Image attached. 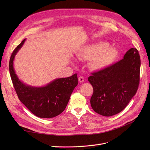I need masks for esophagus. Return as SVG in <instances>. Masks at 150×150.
I'll return each instance as SVG.
<instances>
[{"instance_id": "esophagus-1", "label": "esophagus", "mask_w": 150, "mask_h": 150, "mask_svg": "<svg viewBox=\"0 0 150 150\" xmlns=\"http://www.w3.org/2000/svg\"><path fill=\"white\" fill-rule=\"evenodd\" d=\"M84 81V78L83 77L81 76V77H79V82H80V83H82Z\"/></svg>"}]
</instances>
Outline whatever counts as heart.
I'll list each match as a JSON object with an SVG mask.
<instances>
[{"label":"heart","instance_id":"heart-1","mask_svg":"<svg viewBox=\"0 0 150 150\" xmlns=\"http://www.w3.org/2000/svg\"><path fill=\"white\" fill-rule=\"evenodd\" d=\"M77 57L82 61H91V68L98 71L106 68L113 63L117 57V51L109 46L108 42H99L81 47Z\"/></svg>","mask_w":150,"mask_h":150}]
</instances>
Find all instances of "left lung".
Listing matches in <instances>:
<instances>
[{
  "mask_svg": "<svg viewBox=\"0 0 150 150\" xmlns=\"http://www.w3.org/2000/svg\"><path fill=\"white\" fill-rule=\"evenodd\" d=\"M140 68L139 52L133 47L120 61L91 73L88 80L93 88L90 104L95 112L110 117L122 111L138 90Z\"/></svg>",
  "mask_w": 150,
  "mask_h": 150,
  "instance_id": "8db88e82",
  "label": "left lung"
}]
</instances>
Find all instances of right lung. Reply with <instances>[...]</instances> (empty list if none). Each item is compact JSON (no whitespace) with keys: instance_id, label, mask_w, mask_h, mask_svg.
Listing matches in <instances>:
<instances>
[{"instance_id":"add662e5","label":"right lung","mask_w":150,"mask_h":150,"mask_svg":"<svg viewBox=\"0 0 150 150\" xmlns=\"http://www.w3.org/2000/svg\"><path fill=\"white\" fill-rule=\"evenodd\" d=\"M26 39L13 52L9 64L11 79L19 100L35 115L53 118L65 110L70 96L78 84L77 74L66 78L56 79L42 87H34L22 82L15 73L13 60Z\"/></svg>"}]
</instances>
